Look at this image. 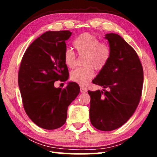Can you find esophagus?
Listing matches in <instances>:
<instances>
[{"instance_id": "1", "label": "esophagus", "mask_w": 157, "mask_h": 157, "mask_svg": "<svg viewBox=\"0 0 157 157\" xmlns=\"http://www.w3.org/2000/svg\"><path fill=\"white\" fill-rule=\"evenodd\" d=\"M80 89H81V92L82 93H86L87 91L86 89L85 88V87H83V86H81L80 87Z\"/></svg>"}]
</instances>
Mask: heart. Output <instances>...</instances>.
I'll list each match as a JSON object with an SVG mask.
<instances>
[{
    "label": "heart",
    "mask_w": 157,
    "mask_h": 157,
    "mask_svg": "<svg viewBox=\"0 0 157 157\" xmlns=\"http://www.w3.org/2000/svg\"><path fill=\"white\" fill-rule=\"evenodd\" d=\"M73 46L79 55H85L83 61L85 66L72 71L71 79L81 86H86L94 78V68L100 71L107 65L110 58V49L106 44H101L96 36L89 33L82 34L77 37L73 41ZM63 61L69 68L76 66V56L72 50H65Z\"/></svg>",
    "instance_id": "heart-1"
}]
</instances>
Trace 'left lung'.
Wrapping results in <instances>:
<instances>
[{"label": "left lung", "instance_id": "left-lung-1", "mask_svg": "<svg viewBox=\"0 0 157 157\" xmlns=\"http://www.w3.org/2000/svg\"><path fill=\"white\" fill-rule=\"evenodd\" d=\"M105 38L109 44L110 58L92 81L103 89L88 91L89 115L95 128L111 131L123 125L136 110L141 96L143 71L137 53L120 35L106 34Z\"/></svg>", "mask_w": 157, "mask_h": 157}]
</instances>
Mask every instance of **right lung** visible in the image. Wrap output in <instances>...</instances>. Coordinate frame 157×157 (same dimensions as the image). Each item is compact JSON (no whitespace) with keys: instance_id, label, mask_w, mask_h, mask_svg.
I'll use <instances>...</instances> for the list:
<instances>
[{"instance_id":"add662e5","label":"right lung","mask_w":157,"mask_h":157,"mask_svg":"<svg viewBox=\"0 0 157 157\" xmlns=\"http://www.w3.org/2000/svg\"><path fill=\"white\" fill-rule=\"evenodd\" d=\"M69 30L48 31L26 50L18 71V87L23 107L36 125L46 129L62 127L67 118L68 106L79 94V85L68 82L65 89L56 88L55 81L68 79L63 61Z\"/></svg>"}]
</instances>
